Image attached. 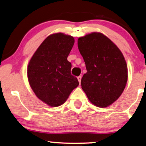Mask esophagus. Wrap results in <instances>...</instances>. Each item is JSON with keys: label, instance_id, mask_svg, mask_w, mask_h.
Segmentation results:
<instances>
[{"label": "esophagus", "instance_id": "34e87169", "mask_svg": "<svg viewBox=\"0 0 146 146\" xmlns=\"http://www.w3.org/2000/svg\"><path fill=\"white\" fill-rule=\"evenodd\" d=\"M77 79H78L79 82L80 83L81 82V80H82V76H81V75H79V77H77Z\"/></svg>", "mask_w": 146, "mask_h": 146}]
</instances>
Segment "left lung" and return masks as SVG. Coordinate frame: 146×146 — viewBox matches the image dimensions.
<instances>
[{
    "instance_id": "obj_1",
    "label": "left lung",
    "mask_w": 146,
    "mask_h": 146,
    "mask_svg": "<svg viewBox=\"0 0 146 146\" xmlns=\"http://www.w3.org/2000/svg\"><path fill=\"white\" fill-rule=\"evenodd\" d=\"M77 45L87 69L81 81L82 88L95 106H110L122 94L127 84L128 70L123 54L102 33L79 38Z\"/></svg>"
}]
</instances>
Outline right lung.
Listing matches in <instances>:
<instances>
[{
  "label": "right lung",
  "instance_id": "add662e5",
  "mask_svg": "<svg viewBox=\"0 0 146 146\" xmlns=\"http://www.w3.org/2000/svg\"><path fill=\"white\" fill-rule=\"evenodd\" d=\"M74 43V38L69 35H50L29 62L27 78L30 87L36 96L50 106L64 104L79 86L77 79L71 73V63L67 60Z\"/></svg>",
  "mask_w": 146,
  "mask_h": 146
}]
</instances>
